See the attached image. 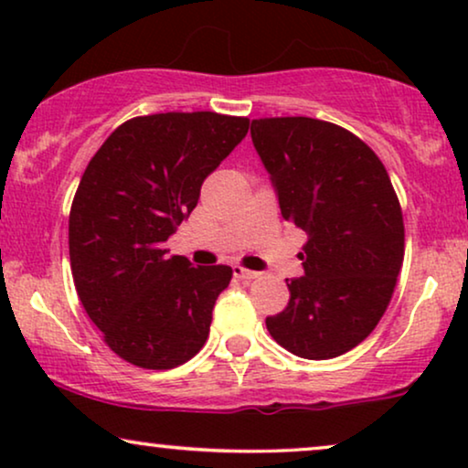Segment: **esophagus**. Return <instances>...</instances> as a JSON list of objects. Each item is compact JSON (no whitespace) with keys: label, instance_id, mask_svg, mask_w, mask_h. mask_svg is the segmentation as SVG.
Returning a JSON list of instances; mask_svg holds the SVG:
<instances>
[{"label":"esophagus","instance_id":"1","mask_svg":"<svg viewBox=\"0 0 468 468\" xmlns=\"http://www.w3.org/2000/svg\"><path fill=\"white\" fill-rule=\"evenodd\" d=\"M232 272H234V277H236V279H242V281H249V279H255V277H258V272L247 271V268H242V266H234V268H232Z\"/></svg>","mask_w":468,"mask_h":468}]
</instances>
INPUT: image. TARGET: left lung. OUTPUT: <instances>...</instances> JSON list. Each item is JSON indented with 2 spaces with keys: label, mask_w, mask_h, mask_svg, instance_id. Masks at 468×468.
<instances>
[{
  "label": "left lung",
  "mask_w": 468,
  "mask_h": 468,
  "mask_svg": "<svg viewBox=\"0 0 468 468\" xmlns=\"http://www.w3.org/2000/svg\"><path fill=\"white\" fill-rule=\"evenodd\" d=\"M251 140L285 221L304 229V274L266 317L281 347L330 360L360 345L386 313L405 258L400 202L368 144L328 121L253 119Z\"/></svg>",
  "instance_id": "8db88e82"
}]
</instances>
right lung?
Wrapping results in <instances>:
<instances>
[{"label":"right lung","mask_w":468,"mask_h":468,"mask_svg":"<svg viewBox=\"0 0 468 468\" xmlns=\"http://www.w3.org/2000/svg\"><path fill=\"white\" fill-rule=\"evenodd\" d=\"M247 130V117L217 112L133 117L80 178L69 210L74 285L108 347L133 367L175 368L207 343L232 268L191 266L165 240Z\"/></svg>","instance_id":"add662e5"}]
</instances>
